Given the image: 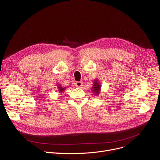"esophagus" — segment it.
I'll return each instance as SVG.
<instances>
[{
  "label": "esophagus",
  "mask_w": 160,
  "mask_h": 160,
  "mask_svg": "<svg viewBox=\"0 0 160 160\" xmlns=\"http://www.w3.org/2000/svg\"><path fill=\"white\" fill-rule=\"evenodd\" d=\"M82 84H83V83H82V82H76V83H75L76 86L77 87V88H82Z\"/></svg>",
  "instance_id": "esophagus-1"
}]
</instances>
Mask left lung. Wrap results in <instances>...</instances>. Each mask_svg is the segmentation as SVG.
Returning <instances> with one entry per match:
<instances>
[{"instance_id":"8db88e82","label":"left lung","mask_w":160,"mask_h":160,"mask_svg":"<svg viewBox=\"0 0 160 160\" xmlns=\"http://www.w3.org/2000/svg\"><path fill=\"white\" fill-rule=\"evenodd\" d=\"M101 85H100L98 80L97 79H95L93 82L92 88H91L92 92H94L95 95L98 96L99 94L100 91H101Z\"/></svg>"}]
</instances>
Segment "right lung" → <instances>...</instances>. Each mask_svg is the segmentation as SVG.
<instances>
[{
  "instance_id": "right-lung-1",
  "label": "right lung",
  "mask_w": 160,
  "mask_h": 160,
  "mask_svg": "<svg viewBox=\"0 0 160 160\" xmlns=\"http://www.w3.org/2000/svg\"><path fill=\"white\" fill-rule=\"evenodd\" d=\"M57 88H58V91H59V93H62L63 91H65L66 88H64L61 84H57Z\"/></svg>"
}]
</instances>
